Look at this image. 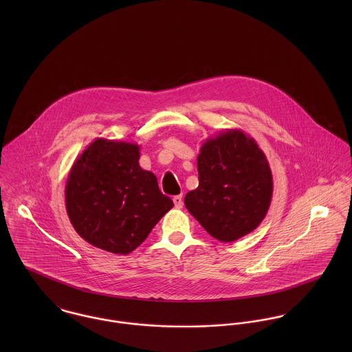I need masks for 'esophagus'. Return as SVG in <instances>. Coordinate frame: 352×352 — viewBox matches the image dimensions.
I'll return each mask as SVG.
<instances>
[{"instance_id": "esophagus-1", "label": "esophagus", "mask_w": 352, "mask_h": 352, "mask_svg": "<svg viewBox=\"0 0 352 352\" xmlns=\"http://www.w3.org/2000/svg\"><path fill=\"white\" fill-rule=\"evenodd\" d=\"M173 203L176 208H182L183 207V197L182 195H176L173 197Z\"/></svg>"}]
</instances>
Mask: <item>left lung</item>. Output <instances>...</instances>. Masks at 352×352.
I'll use <instances>...</instances> for the list:
<instances>
[{"instance_id": "1", "label": "left lung", "mask_w": 352, "mask_h": 352, "mask_svg": "<svg viewBox=\"0 0 352 352\" xmlns=\"http://www.w3.org/2000/svg\"><path fill=\"white\" fill-rule=\"evenodd\" d=\"M198 173L199 186L184 204L210 236L233 243L261 223L272 199V173L250 135L232 129L206 140Z\"/></svg>"}]
</instances>
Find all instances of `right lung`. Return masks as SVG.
I'll return each mask as SVG.
<instances>
[{
  "instance_id": "obj_1",
  "label": "right lung",
  "mask_w": 352,
  "mask_h": 352,
  "mask_svg": "<svg viewBox=\"0 0 352 352\" xmlns=\"http://www.w3.org/2000/svg\"><path fill=\"white\" fill-rule=\"evenodd\" d=\"M138 161L137 144L104 138L95 140L74 161L65 187L66 211L91 245L127 254L173 207L154 173Z\"/></svg>"
}]
</instances>
